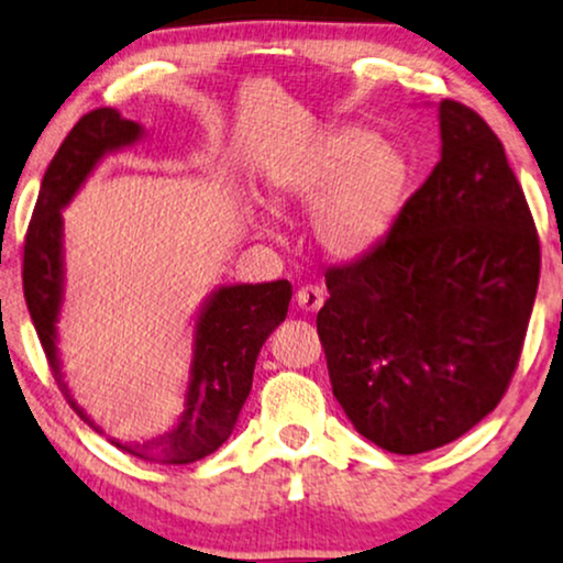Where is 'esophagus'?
I'll return each mask as SVG.
<instances>
[{
	"instance_id": "1",
	"label": "esophagus",
	"mask_w": 563,
	"mask_h": 563,
	"mask_svg": "<svg viewBox=\"0 0 563 563\" xmlns=\"http://www.w3.org/2000/svg\"><path fill=\"white\" fill-rule=\"evenodd\" d=\"M295 297H297V305H300L302 310H308V313L321 310V305L325 302L323 287H318V284H305V287L297 289Z\"/></svg>"
}]
</instances>
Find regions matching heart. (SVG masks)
<instances>
[{"label":"heart","mask_w":563,"mask_h":563,"mask_svg":"<svg viewBox=\"0 0 563 563\" xmlns=\"http://www.w3.org/2000/svg\"><path fill=\"white\" fill-rule=\"evenodd\" d=\"M405 190V156L357 124L318 135L271 175L276 206H316L313 234L336 258H357L376 245L397 217Z\"/></svg>","instance_id":"b5f03b06"}]
</instances>
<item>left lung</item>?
<instances>
[{"label":"left lung","instance_id":"left-lung-1","mask_svg":"<svg viewBox=\"0 0 563 563\" xmlns=\"http://www.w3.org/2000/svg\"><path fill=\"white\" fill-rule=\"evenodd\" d=\"M441 162L365 255L325 271L318 310L334 397L391 454L456 441L515 376L540 240L494 130L443 99Z\"/></svg>","mask_w":563,"mask_h":563}]
</instances>
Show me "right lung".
Returning <instances> with one entry per match:
<instances>
[{"label": "right lung", "mask_w": 563, "mask_h": 563, "mask_svg": "<svg viewBox=\"0 0 563 563\" xmlns=\"http://www.w3.org/2000/svg\"><path fill=\"white\" fill-rule=\"evenodd\" d=\"M141 124L112 107L82 114L69 130L46 175L41 179L36 208L25 232L23 245V295L27 313L36 325L52 376L67 405L88 422L96 433L103 430L88 418L73 399L62 378L57 357V316L62 305V211L78 192L99 158L109 151L135 143ZM292 284L287 279L268 284H238L221 287L198 318L196 357L190 367L185 412L169 433L151 441H109L124 454L156 464H190L213 454L229 435L250 386H253L255 360L271 331L287 318Z\"/></svg>", "instance_id": "1"}]
</instances>
